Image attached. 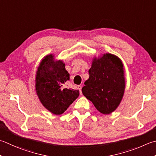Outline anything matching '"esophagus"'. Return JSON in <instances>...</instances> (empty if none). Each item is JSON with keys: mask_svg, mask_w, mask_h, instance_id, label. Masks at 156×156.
I'll return each instance as SVG.
<instances>
[{"mask_svg": "<svg viewBox=\"0 0 156 156\" xmlns=\"http://www.w3.org/2000/svg\"><path fill=\"white\" fill-rule=\"evenodd\" d=\"M78 90H79V91H80V94H82V86H81V85H78Z\"/></svg>", "mask_w": 156, "mask_h": 156, "instance_id": "esophagus-1", "label": "esophagus"}]
</instances>
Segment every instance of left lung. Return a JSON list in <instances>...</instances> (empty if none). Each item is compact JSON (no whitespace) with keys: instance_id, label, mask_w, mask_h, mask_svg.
Returning a JSON list of instances; mask_svg holds the SVG:
<instances>
[{"instance_id":"obj_1","label":"left lung","mask_w":156,"mask_h":156,"mask_svg":"<svg viewBox=\"0 0 156 156\" xmlns=\"http://www.w3.org/2000/svg\"><path fill=\"white\" fill-rule=\"evenodd\" d=\"M88 73L82 94L101 114H111L120 104L126 87L122 62L114 54H102L93 57Z\"/></svg>"}]
</instances>
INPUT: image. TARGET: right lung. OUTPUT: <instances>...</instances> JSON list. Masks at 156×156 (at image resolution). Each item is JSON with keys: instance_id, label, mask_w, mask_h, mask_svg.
Segmentation results:
<instances>
[{"instance_id": "1", "label": "right lung", "mask_w": 156, "mask_h": 156, "mask_svg": "<svg viewBox=\"0 0 156 156\" xmlns=\"http://www.w3.org/2000/svg\"><path fill=\"white\" fill-rule=\"evenodd\" d=\"M63 60L49 54L42 58L36 72L35 90L40 101L55 115L63 114L78 98L79 90L63 88L69 74Z\"/></svg>"}]
</instances>
